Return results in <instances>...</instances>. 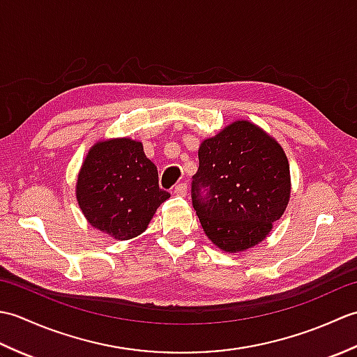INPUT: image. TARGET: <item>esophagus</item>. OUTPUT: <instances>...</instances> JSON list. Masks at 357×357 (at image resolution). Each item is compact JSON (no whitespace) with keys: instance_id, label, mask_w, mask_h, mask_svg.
Wrapping results in <instances>:
<instances>
[{"instance_id":"esophagus-1","label":"esophagus","mask_w":357,"mask_h":357,"mask_svg":"<svg viewBox=\"0 0 357 357\" xmlns=\"http://www.w3.org/2000/svg\"><path fill=\"white\" fill-rule=\"evenodd\" d=\"M173 193L176 195V196H185L187 195V184L185 183H181L178 185H174Z\"/></svg>"}]
</instances>
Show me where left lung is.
<instances>
[{"instance_id":"left-lung-1","label":"left lung","mask_w":357,"mask_h":357,"mask_svg":"<svg viewBox=\"0 0 357 357\" xmlns=\"http://www.w3.org/2000/svg\"><path fill=\"white\" fill-rule=\"evenodd\" d=\"M192 201L207 238L239 253L268 236L290 201V164L280 144L241 119L204 139ZM208 192L202 197V188Z\"/></svg>"}]
</instances>
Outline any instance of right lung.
Segmentation results:
<instances>
[{
  "instance_id": "obj_1",
  "label": "right lung",
  "mask_w": 357,
  "mask_h": 357,
  "mask_svg": "<svg viewBox=\"0 0 357 357\" xmlns=\"http://www.w3.org/2000/svg\"><path fill=\"white\" fill-rule=\"evenodd\" d=\"M170 198L159 188L156 165L142 142L112 138L93 144L77 179V201L87 222L127 241L147 230L156 208Z\"/></svg>"
}]
</instances>
